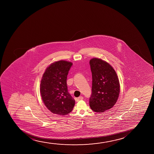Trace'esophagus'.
Returning a JSON list of instances; mask_svg holds the SVG:
<instances>
[{"instance_id":"1","label":"esophagus","mask_w":154,"mask_h":154,"mask_svg":"<svg viewBox=\"0 0 154 154\" xmlns=\"http://www.w3.org/2000/svg\"><path fill=\"white\" fill-rule=\"evenodd\" d=\"M83 99H84V97H82V96H80V97H78V98H77L76 99V101H79V100H82Z\"/></svg>"}]
</instances>
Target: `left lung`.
<instances>
[{"mask_svg":"<svg viewBox=\"0 0 154 154\" xmlns=\"http://www.w3.org/2000/svg\"><path fill=\"white\" fill-rule=\"evenodd\" d=\"M89 64L93 79L89 106L93 111L103 112L112 108L117 102L119 82L114 68L107 62L94 58Z\"/></svg>","mask_w":154,"mask_h":154,"instance_id":"1","label":"left lung"}]
</instances>
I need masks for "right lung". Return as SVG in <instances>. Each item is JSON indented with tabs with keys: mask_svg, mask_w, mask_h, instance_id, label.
<instances>
[{
	"mask_svg": "<svg viewBox=\"0 0 154 154\" xmlns=\"http://www.w3.org/2000/svg\"><path fill=\"white\" fill-rule=\"evenodd\" d=\"M71 62L59 60L47 68L40 82L42 101L54 114L66 115L72 112L75 101L68 92L67 78Z\"/></svg>",
	"mask_w": 154,
	"mask_h": 154,
	"instance_id": "1",
	"label": "right lung"
}]
</instances>
